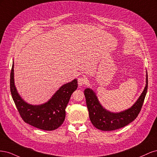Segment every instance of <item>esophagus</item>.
Masks as SVG:
<instances>
[{"instance_id":"1","label":"esophagus","mask_w":157,"mask_h":157,"mask_svg":"<svg viewBox=\"0 0 157 157\" xmlns=\"http://www.w3.org/2000/svg\"><path fill=\"white\" fill-rule=\"evenodd\" d=\"M86 82H87V79L85 77H80L78 78V84L79 86H84V85L86 83Z\"/></svg>"}]
</instances>
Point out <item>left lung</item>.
Wrapping results in <instances>:
<instances>
[{
  "mask_svg": "<svg viewBox=\"0 0 157 157\" xmlns=\"http://www.w3.org/2000/svg\"><path fill=\"white\" fill-rule=\"evenodd\" d=\"M148 78L146 74V84L144 91L131 107L121 112L114 113L104 108L99 102L96 94L90 88L84 90L89 117L92 124L102 131L119 129L134 121L140 113L147 92Z\"/></svg>",
  "mask_w": 157,
  "mask_h": 157,
  "instance_id": "left-lung-1",
  "label": "left lung"
}]
</instances>
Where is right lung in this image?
<instances>
[{"instance_id": "right-lung-1", "label": "right lung", "mask_w": 157, "mask_h": 157, "mask_svg": "<svg viewBox=\"0 0 157 157\" xmlns=\"http://www.w3.org/2000/svg\"><path fill=\"white\" fill-rule=\"evenodd\" d=\"M13 61L10 73V91L23 120L39 129L52 131L59 128L65 118V108L71 95L77 89V80L62 85L48 101L40 105L27 103L19 94L14 82Z\"/></svg>"}]
</instances>
